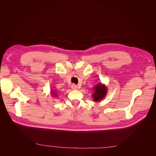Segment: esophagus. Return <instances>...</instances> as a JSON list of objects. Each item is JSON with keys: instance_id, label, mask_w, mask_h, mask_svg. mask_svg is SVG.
<instances>
[{"instance_id": "34e87169", "label": "esophagus", "mask_w": 156, "mask_h": 156, "mask_svg": "<svg viewBox=\"0 0 156 156\" xmlns=\"http://www.w3.org/2000/svg\"><path fill=\"white\" fill-rule=\"evenodd\" d=\"M71 88H72V90H78V87L77 85H76L75 84H73L71 85Z\"/></svg>"}]
</instances>
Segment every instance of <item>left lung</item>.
Listing matches in <instances>:
<instances>
[{"mask_svg": "<svg viewBox=\"0 0 156 156\" xmlns=\"http://www.w3.org/2000/svg\"><path fill=\"white\" fill-rule=\"evenodd\" d=\"M107 91L108 89L107 87L104 84H102L101 83H99L95 87H94L93 90V93L92 97L93 100L95 102H100L107 95Z\"/></svg>", "mask_w": 156, "mask_h": 156, "instance_id": "1", "label": "left lung"}]
</instances>
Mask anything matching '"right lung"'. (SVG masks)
I'll return each instance as SVG.
<instances>
[{"mask_svg":"<svg viewBox=\"0 0 156 156\" xmlns=\"http://www.w3.org/2000/svg\"><path fill=\"white\" fill-rule=\"evenodd\" d=\"M56 92L55 91H54L53 90H52V91H51V93L52 94V96H53L54 97H56L58 95V93Z\"/></svg>","mask_w":156,"mask_h":156,"instance_id":"add662e5","label":"right lung"}]
</instances>
